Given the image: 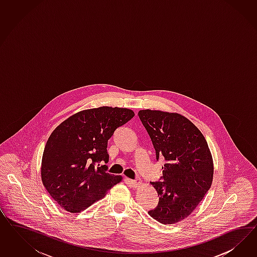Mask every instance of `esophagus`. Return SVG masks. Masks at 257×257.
I'll return each mask as SVG.
<instances>
[{
    "label": "esophagus",
    "mask_w": 257,
    "mask_h": 257,
    "mask_svg": "<svg viewBox=\"0 0 257 257\" xmlns=\"http://www.w3.org/2000/svg\"><path fill=\"white\" fill-rule=\"evenodd\" d=\"M129 182L132 185V187H140V185H141V180L140 179L130 180Z\"/></svg>",
    "instance_id": "34e87169"
}]
</instances>
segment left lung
<instances>
[{"label": "left lung", "mask_w": 257, "mask_h": 257, "mask_svg": "<svg viewBox=\"0 0 257 257\" xmlns=\"http://www.w3.org/2000/svg\"><path fill=\"white\" fill-rule=\"evenodd\" d=\"M140 120L156 150L164 157L163 182L152 183L159 196L158 205L149 211L162 224H174L187 218L209 190L214 163L201 131L178 113L140 110Z\"/></svg>", "instance_id": "1"}]
</instances>
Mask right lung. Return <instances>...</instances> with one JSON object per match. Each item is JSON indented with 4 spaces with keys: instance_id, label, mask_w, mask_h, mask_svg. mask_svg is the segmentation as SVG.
Masks as SVG:
<instances>
[{
    "instance_id": "obj_1",
    "label": "right lung",
    "mask_w": 257,
    "mask_h": 257,
    "mask_svg": "<svg viewBox=\"0 0 257 257\" xmlns=\"http://www.w3.org/2000/svg\"><path fill=\"white\" fill-rule=\"evenodd\" d=\"M134 116L128 108L86 109L65 119L51 134L42 156L41 180L65 210H85L121 182V175L107 173V167L99 163L108 162L107 141Z\"/></svg>"
}]
</instances>
